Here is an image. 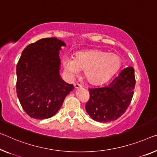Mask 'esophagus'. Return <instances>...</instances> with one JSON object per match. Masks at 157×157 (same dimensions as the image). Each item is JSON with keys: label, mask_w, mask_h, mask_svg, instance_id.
<instances>
[{"label": "esophagus", "mask_w": 157, "mask_h": 157, "mask_svg": "<svg viewBox=\"0 0 157 157\" xmlns=\"http://www.w3.org/2000/svg\"><path fill=\"white\" fill-rule=\"evenodd\" d=\"M82 87L81 85H80L79 83H75L74 84V88H75L76 89H78V88H81Z\"/></svg>", "instance_id": "34e87169"}]
</instances>
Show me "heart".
<instances>
[{"label": "heart", "instance_id": "obj_1", "mask_svg": "<svg viewBox=\"0 0 157 157\" xmlns=\"http://www.w3.org/2000/svg\"><path fill=\"white\" fill-rule=\"evenodd\" d=\"M62 64L66 76L70 80L83 69L86 80L93 85H99L117 73L121 64V59L117 54L92 50L77 52L74 58L64 57Z\"/></svg>", "mask_w": 157, "mask_h": 157}]
</instances>
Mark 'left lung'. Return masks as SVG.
Wrapping results in <instances>:
<instances>
[{"instance_id":"obj_1","label":"left lung","mask_w":157,"mask_h":157,"mask_svg":"<svg viewBox=\"0 0 157 157\" xmlns=\"http://www.w3.org/2000/svg\"><path fill=\"white\" fill-rule=\"evenodd\" d=\"M136 86L134 69L129 67L108 85L89 88L90 99L86 110L93 120L109 122L117 119L126 112L133 96Z\"/></svg>"}]
</instances>
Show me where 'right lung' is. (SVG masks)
<instances>
[{
    "mask_svg": "<svg viewBox=\"0 0 157 157\" xmlns=\"http://www.w3.org/2000/svg\"><path fill=\"white\" fill-rule=\"evenodd\" d=\"M57 38H45L23 50L17 64V95L25 112L33 119H45L58 112L74 89L59 75L61 47Z\"/></svg>",
    "mask_w": 157,
    "mask_h": 157,
    "instance_id": "add662e5",
    "label": "right lung"
}]
</instances>
